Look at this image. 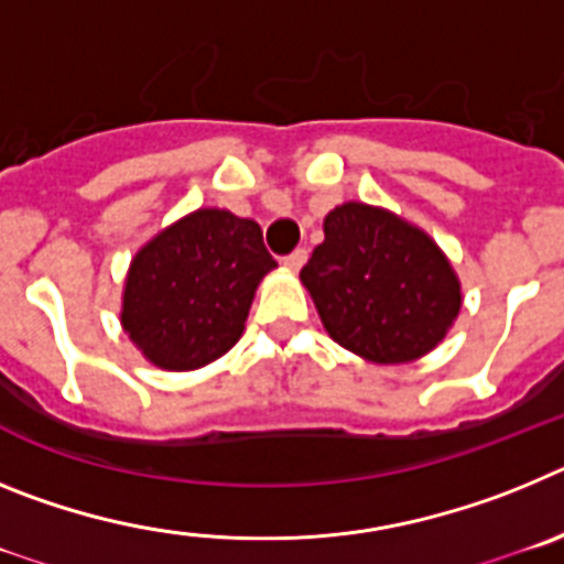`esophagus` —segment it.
Segmentation results:
<instances>
[{
    "mask_svg": "<svg viewBox=\"0 0 564 564\" xmlns=\"http://www.w3.org/2000/svg\"><path fill=\"white\" fill-rule=\"evenodd\" d=\"M305 262H307V251H305V248H296V251H293L291 257H285V268H288V271H293V273H296L299 268L305 265Z\"/></svg>",
    "mask_w": 564,
    "mask_h": 564,
    "instance_id": "obj_1",
    "label": "esophagus"
}]
</instances>
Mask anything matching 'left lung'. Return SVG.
Instances as JSON below:
<instances>
[{"instance_id":"8db88e82","label":"left lung","mask_w":564,"mask_h":564,"mask_svg":"<svg viewBox=\"0 0 564 564\" xmlns=\"http://www.w3.org/2000/svg\"><path fill=\"white\" fill-rule=\"evenodd\" d=\"M327 336L372 364H410L446 338L463 307L449 257L395 212L341 203L299 273Z\"/></svg>"}]
</instances>
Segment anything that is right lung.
Here are the masks:
<instances>
[{
  "mask_svg": "<svg viewBox=\"0 0 564 564\" xmlns=\"http://www.w3.org/2000/svg\"><path fill=\"white\" fill-rule=\"evenodd\" d=\"M273 268L257 223L197 208L161 228L129 262L123 333L161 370H200L239 341L253 293Z\"/></svg>",
  "mask_w": 564,
  "mask_h": 564,
  "instance_id": "obj_1",
  "label": "right lung"
}]
</instances>
